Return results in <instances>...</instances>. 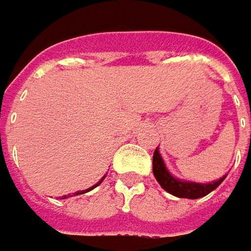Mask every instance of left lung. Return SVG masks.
Instances as JSON below:
<instances>
[{
	"instance_id": "8db88e82",
	"label": "left lung",
	"mask_w": 251,
	"mask_h": 251,
	"mask_svg": "<svg viewBox=\"0 0 251 251\" xmlns=\"http://www.w3.org/2000/svg\"><path fill=\"white\" fill-rule=\"evenodd\" d=\"M153 174L158 181V184L174 197L178 198H188V200H198L209 192H212L215 188L221 185V182L226 178V176L219 178V180L208 182V184H201V182H192V181H182L176 178L174 176L170 174V171L166 167L163 158L158 153V147L154 150L153 154Z\"/></svg>"
}]
</instances>
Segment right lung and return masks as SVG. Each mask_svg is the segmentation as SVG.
Here are the masks:
<instances>
[{
	"instance_id": "1",
	"label": "right lung",
	"mask_w": 251,
	"mask_h": 251,
	"mask_svg": "<svg viewBox=\"0 0 251 251\" xmlns=\"http://www.w3.org/2000/svg\"><path fill=\"white\" fill-rule=\"evenodd\" d=\"M105 177H106V176H104V177H102V178H101V180L98 181V182H97V184H95V185H93V187H91V188H88V190H84V191H77V192H74V194H73V195H81V194H85V192H88V191L94 190V188H95V187H98V185H100V184H101V182H102V181H104ZM73 195H69V197H73ZM64 198H67V195H64V197H61V200H64Z\"/></svg>"
}]
</instances>
